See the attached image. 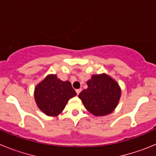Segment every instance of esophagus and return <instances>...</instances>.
Wrapping results in <instances>:
<instances>
[{
  "instance_id": "obj_1",
  "label": "esophagus",
  "mask_w": 156,
  "mask_h": 156,
  "mask_svg": "<svg viewBox=\"0 0 156 156\" xmlns=\"http://www.w3.org/2000/svg\"><path fill=\"white\" fill-rule=\"evenodd\" d=\"M76 92L77 94H79L81 92V89H76Z\"/></svg>"
}]
</instances>
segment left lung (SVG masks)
<instances>
[{"label": "left lung", "instance_id": "obj_1", "mask_svg": "<svg viewBox=\"0 0 156 156\" xmlns=\"http://www.w3.org/2000/svg\"><path fill=\"white\" fill-rule=\"evenodd\" d=\"M87 88L79 98L88 112L95 116H104L115 110L121 97L119 83L106 73L92 75L87 81Z\"/></svg>", "mask_w": 156, "mask_h": 156}]
</instances>
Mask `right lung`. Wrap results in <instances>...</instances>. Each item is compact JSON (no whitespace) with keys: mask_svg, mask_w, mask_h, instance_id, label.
I'll use <instances>...</instances> for the list:
<instances>
[{"mask_svg":"<svg viewBox=\"0 0 156 156\" xmlns=\"http://www.w3.org/2000/svg\"><path fill=\"white\" fill-rule=\"evenodd\" d=\"M76 93L69 81H62L56 74H49L36 86L34 98L37 107L48 116L61 113L70 98Z\"/></svg>","mask_w":156,"mask_h":156,"instance_id":"obj_1","label":"right lung"}]
</instances>
